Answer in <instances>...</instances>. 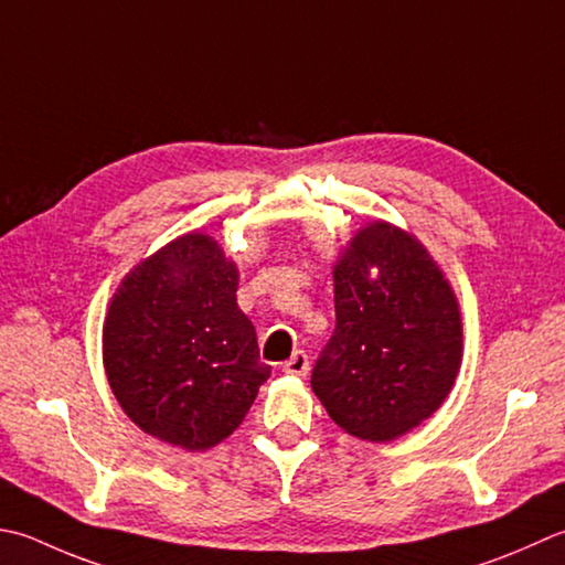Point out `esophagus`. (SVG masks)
Masks as SVG:
<instances>
[{"label":"esophagus","instance_id":"34e87169","mask_svg":"<svg viewBox=\"0 0 565 565\" xmlns=\"http://www.w3.org/2000/svg\"><path fill=\"white\" fill-rule=\"evenodd\" d=\"M308 355L303 350H296L294 355L284 362V372L291 374V377H306L308 374Z\"/></svg>","mask_w":565,"mask_h":565}]
</instances>
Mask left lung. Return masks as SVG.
I'll list each match as a JSON object with an SVG mask.
<instances>
[{
  "label": "left lung",
  "mask_w": 565,
  "mask_h": 565,
  "mask_svg": "<svg viewBox=\"0 0 565 565\" xmlns=\"http://www.w3.org/2000/svg\"><path fill=\"white\" fill-rule=\"evenodd\" d=\"M335 333L311 386L350 436L386 444L434 416L462 362L458 296L424 242L372 220L333 264Z\"/></svg>",
  "instance_id": "obj_1"
}]
</instances>
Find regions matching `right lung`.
<instances>
[{
	"label": "right lung",
	"mask_w": 565,
	"mask_h": 565,
	"mask_svg": "<svg viewBox=\"0 0 565 565\" xmlns=\"http://www.w3.org/2000/svg\"><path fill=\"white\" fill-rule=\"evenodd\" d=\"M239 271L215 237L188 232L135 264L109 298L103 364L143 434L201 452L235 430L269 380L237 306Z\"/></svg>",
	"instance_id": "add662e5"
}]
</instances>
